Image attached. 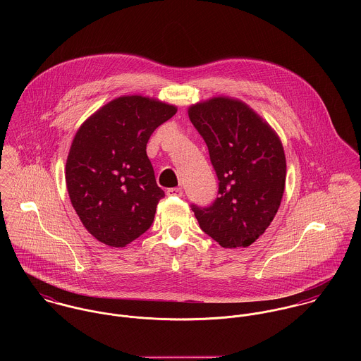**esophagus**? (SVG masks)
Returning a JSON list of instances; mask_svg holds the SVG:
<instances>
[{
    "instance_id": "obj_1",
    "label": "esophagus",
    "mask_w": 361,
    "mask_h": 361,
    "mask_svg": "<svg viewBox=\"0 0 361 361\" xmlns=\"http://www.w3.org/2000/svg\"><path fill=\"white\" fill-rule=\"evenodd\" d=\"M168 196H175V197H182L183 196V190L182 188H171L166 190Z\"/></svg>"
}]
</instances>
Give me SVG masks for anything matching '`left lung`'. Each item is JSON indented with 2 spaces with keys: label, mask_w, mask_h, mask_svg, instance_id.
Segmentation results:
<instances>
[{
  "label": "left lung",
  "mask_w": 361,
  "mask_h": 361,
  "mask_svg": "<svg viewBox=\"0 0 361 361\" xmlns=\"http://www.w3.org/2000/svg\"><path fill=\"white\" fill-rule=\"evenodd\" d=\"M208 147L218 196L192 204L200 228L222 247H247L272 222L285 190L286 159L271 126L246 104L215 97L189 108Z\"/></svg>",
  "instance_id": "obj_1"
}]
</instances>
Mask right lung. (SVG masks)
<instances>
[{
    "mask_svg": "<svg viewBox=\"0 0 361 361\" xmlns=\"http://www.w3.org/2000/svg\"><path fill=\"white\" fill-rule=\"evenodd\" d=\"M175 114L173 105L125 96L79 128L66 159V188L85 228L106 246L125 247L152 226L165 193L146 146Z\"/></svg>",
    "mask_w": 361,
    "mask_h": 361,
    "instance_id": "1",
    "label": "right lung"
}]
</instances>
